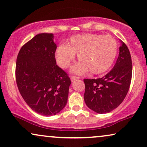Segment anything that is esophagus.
I'll list each match as a JSON object with an SVG mask.
<instances>
[{"label": "esophagus", "mask_w": 147, "mask_h": 147, "mask_svg": "<svg viewBox=\"0 0 147 147\" xmlns=\"http://www.w3.org/2000/svg\"><path fill=\"white\" fill-rule=\"evenodd\" d=\"M79 79V77H75V76H72L70 77V80H71L72 82H74L75 81H77V80Z\"/></svg>", "instance_id": "esophagus-1"}]
</instances>
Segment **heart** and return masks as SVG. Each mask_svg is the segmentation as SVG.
<instances>
[{
    "mask_svg": "<svg viewBox=\"0 0 147 147\" xmlns=\"http://www.w3.org/2000/svg\"><path fill=\"white\" fill-rule=\"evenodd\" d=\"M118 45L110 36L84 34L69 39L66 45H60L56 50V58L60 67L67 68L77 54V64L71 68L74 73L83 75L103 73L110 68L116 58Z\"/></svg>",
    "mask_w": 147,
    "mask_h": 147,
    "instance_id": "obj_1",
    "label": "heart"
}]
</instances>
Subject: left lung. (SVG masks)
Masks as SVG:
<instances>
[{"instance_id":"8db88e82","label":"left lung","mask_w":147,"mask_h":147,"mask_svg":"<svg viewBox=\"0 0 147 147\" xmlns=\"http://www.w3.org/2000/svg\"><path fill=\"white\" fill-rule=\"evenodd\" d=\"M121 42L120 52L113 68L102 78L84 79L86 105L98 113H109L120 105L126 97L132 79V65L126 45Z\"/></svg>"}]
</instances>
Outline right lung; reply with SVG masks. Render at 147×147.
Here are the masks:
<instances>
[{"label": "right lung", "mask_w": 147, "mask_h": 147, "mask_svg": "<svg viewBox=\"0 0 147 147\" xmlns=\"http://www.w3.org/2000/svg\"><path fill=\"white\" fill-rule=\"evenodd\" d=\"M52 34H39L21 47L15 77L19 91L33 110L45 116L59 113L67 103L71 83L55 58Z\"/></svg>", "instance_id": "add662e5"}]
</instances>
